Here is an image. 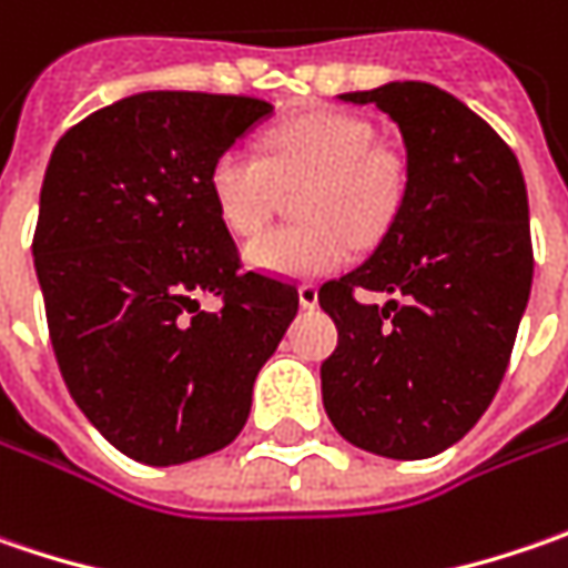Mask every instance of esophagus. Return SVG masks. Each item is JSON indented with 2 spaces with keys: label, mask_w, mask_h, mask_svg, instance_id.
I'll use <instances>...</instances> for the list:
<instances>
[{
  "label": "esophagus",
  "mask_w": 568,
  "mask_h": 568,
  "mask_svg": "<svg viewBox=\"0 0 568 568\" xmlns=\"http://www.w3.org/2000/svg\"><path fill=\"white\" fill-rule=\"evenodd\" d=\"M298 298H302V308H317V285L302 283V288H298Z\"/></svg>",
  "instance_id": "obj_1"
}]
</instances>
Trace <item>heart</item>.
I'll return each mask as SVG.
<instances>
[{
    "instance_id": "obj_1",
    "label": "heart",
    "mask_w": 568,
    "mask_h": 568,
    "mask_svg": "<svg viewBox=\"0 0 568 568\" xmlns=\"http://www.w3.org/2000/svg\"><path fill=\"white\" fill-rule=\"evenodd\" d=\"M305 184L302 225L276 229L247 247V260L276 276H324L353 257L356 241L375 244L407 193V161L375 142V126L349 111H308L270 130L263 155L225 149L210 168V193L237 237L260 235L283 203V190Z\"/></svg>"
}]
</instances>
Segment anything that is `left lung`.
I'll return each instance as SVG.
<instances>
[{"mask_svg":"<svg viewBox=\"0 0 568 568\" xmlns=\"http://www.w3.org/2000/svg\"><path fill=\"white\" fill-rule=\"evenodd\" d=\"M339 98L397 123L407 193L378 251L317 292L339 331L324 409L362 452L419 460L474 429L503 384L534 276L528 190L506 139L442 88ZM358 291L395 298L382 310Z\"/></svg>","mask_w":568,"mask_h":568,"instance_id":"obj_1","label":"left lung"}]
</instances>
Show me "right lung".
I'll return each instance as SVG.
<instances>
[{
	"label": "right lung",
	"mask_w": 568,
	"mask_h": 568,
	"mask_svg": "<svg viewBox=\"0 0 568 568\" xmlns=\"http://www.w3.org/2000/svg\"><path fill=\"white\" fill-rule=\"evenodd\" d=\"M270 111L247 94L145 91L50 155L31 244L50 343L88 423L133 460L235 442L298 314L292 280L244 270L210 193L212 161Z\"/></svg>",
	"instance_id": "add662e5"
}]
</instances>
